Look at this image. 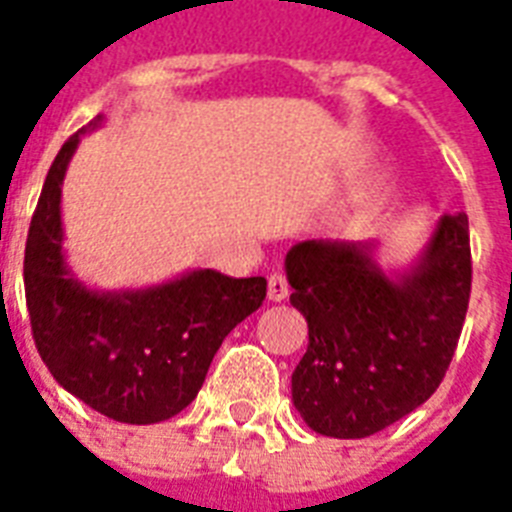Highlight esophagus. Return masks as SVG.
<instances>
[{"mask_svg": "<svg viewBox=\"0 0 512 512\" xmlns=\"http://www.w3.org/2000/svg\"><path fill=\"white\" fill-rule=\"evenodd\" d=\"M289 297V281L281 276V273H273L271 279H268V300L273 303H281V300H287Z\"/></svg>", "mask_w": 512, "mask_h": 512, "instance_id": "esophagus-1", "label": "esophagus"}]
</instances>
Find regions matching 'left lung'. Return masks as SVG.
Instances as JSON below:
<instances>
[{
  "label": "left lung",
  "instance_id": "8db88e82",
  "mask_svg": "<svg viewBox=\"0 0 512 512\" xmlns=\"http://www.w3.org/2000/svg\"><path fill=\"white\" fill-rule=\"evenodd\" d=\"M374 244L300 241L287 252L289 303L308 321L292 401L332 438L380 433L444 380L468 313V215H444L414 268L388 276Z\"/></svg>",
  "mask_w": 512,
  "mask_h": 512
}]
</instances>
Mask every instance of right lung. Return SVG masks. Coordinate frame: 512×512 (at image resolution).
<instances>
[{
	"instance_id": "add662e5",
	"label": "right lung",
	"mask_w": 512,
	"mask_h": 512,
	"mask_svg": "<svg viewBox=\"0 0 512 512\" xmlns=\"http://www.w3.org/2000/svg\"><path fill=\"white\" fill-rule=\"evenodd\" d=\"M76 143L79 132L55 156L28 228L23 284L36 350L58 385L95 412L130 425L170 420L196 398L217 348L263 305L268 284L204 268L132 292L84 287L63 260L60 223Z\"/></svg>"
}]
</instances>
